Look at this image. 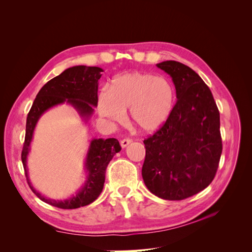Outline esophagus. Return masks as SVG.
Wrapping results in <instances>:
<instances>
[{"label":"esophagus","mask_w":252,"mask_h":252,"mask_svg":"<svg viewBox=\"0 0 252 252\" xmlns=\"http://www.w3.org/2000/svg\"><path fill=\"white\" fill-rule=\"evenodd\" d=\"M132 141L130 140V139H124V140H122L121 141V147L122 148H125V147H127L129 144H130Z\"/></svg>","instance_id":"1"}]
</instances>
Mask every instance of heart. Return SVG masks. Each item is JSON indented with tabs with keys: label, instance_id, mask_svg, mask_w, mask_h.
I'll use <instances>...</instances> for the list:
<instances>
[{
	"label": "heart",
	"instance_id": "1",
	"mask_svg": "<svg viewBox=\"0 0 252 252\" xmlns=\"http://www.w3.org/2000/svg\"><path fill=\"white\" fill-rule=\"evenodd\" d=\"M174 97V89L167 80L150 73L127 72L118 75L110 89L101 91L97 110L105 119L122 122L129 109L131 123L140 131L151 133L169 119Z\"/></svg>",
	"mask_w": 252,
	"mask_h": 252
}]
</instances>
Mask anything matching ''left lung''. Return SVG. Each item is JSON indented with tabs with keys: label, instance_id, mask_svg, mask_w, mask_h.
I'll return each mask as SVG.
<instances>
[{
	"label": "left lung",
	"instance_id": "obj_1",
	"mask_svg": "<svg viewBox=\"0 0 252 252\" xmlns=\"http://www.w3.org/2000/svg\"><path fill=\"white\" fill-rule=\"evenodd\" d=\"M157 67L170 75L178 100L166 123L144 140L142 177L151 193L180 201L215 178L222 155L220 112L209 87L191 68L177 61Z\"/></svg>",
	"mask_w": 252,
	"mask_h": 252
}]
</instances>
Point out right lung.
<instances>
[{"label": "right lung", "mask_w": 252, "mask_h": 252, "mask_svg": "<svg viewBox=\"0 0 252 252\" xmlns=\"http://www.w3.org/2000/svg\"><path fill=\"white\" fill-rule=\"evenodd\" d=\"M104 70L100 67L73 66L67 68L58 77L51 79L41 88L30 109L26 121L25 142L22 150V163L30 189L43 202L62 209H75L94 202L101 194L105 171L113 156L121 150L117 139H93L84 163L86 181L84 185L65 200H53L43 195L33 187L29 179L27 158L30 151L33 132L43 114L52 107L64 103L70 105L82 120L88 123L97 106L98 80Z\"/></svg>", "instance_id": "1"}]
</instances>
